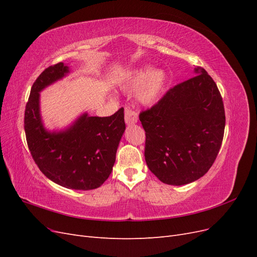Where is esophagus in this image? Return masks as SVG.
I'll list each match as a JSON object with an SVG mask.
<instances>
[{
    "instance_id": "34e87169",
    "label": "esophagus",
    "mask_w": 257,
    "mask_h": 257,
    "mask_svg": "<svg viewBox=\"0 0 257 257\" xmlns=\"http://www.w3.org/2000/svg\"><path fill=\"white\" fill-rule=\"evenodd\" d=\"M124 119H125L126 124H135L138 120V113L137 111L131 109V108H126L125 113H124Z\"/></svg>"
}]
</instances>
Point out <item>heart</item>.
Listing matches in <instances>:
<instances>
[{"label": "heart", "mask_w": 257, "mask_h": 257, "mask_svg": "<svg viewBox=\"0 0 257 257\" xmlns=\"http://www.w3.org/2000/svg\"><path fill=\"white\" fill-rule=\"evenodd\" d=\"M166 82V75L162 69L150 72L149 67L137 69L132 73L122 84V89L126 92H133L137 89V99L143 105H152L158 102Z\"/></svg>", "instance_id": "obj_1"}]
</instances>
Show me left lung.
Listing matches in <instances>:
<instances>
[{"label":"left lung","mask_w":257,"mask_h":257,"mask_svg":"<svg viewBox=\"0 0 257 257\" xmlns=\"http://www.w3.org/2000/svg\"><path fill=\"white\" fill-rule=\"evenodd\" d=\"M169 89L139 120L146 132L145 159L163 183L183 185L203 177L222 145L225 110L221 93L203 67Z\"/></svg>","instance_id":"left-lung-1"}]
</instances>
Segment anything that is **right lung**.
Masks as SVG:
<instances>
[{
	"mask_svg": "<svg viewBox=\"0 0 257 257\" xmlns=\"http://www.w3.org/2000/svg\"><path fill=\"white\" fill-rule=\"evenodd\" d=\"M67 73L68 66L60 62L37 77L26 106V137L35 164L46 177L66 189L88 191L102 185L111 174L125 130L124 109L103 118L83 113L64 131H46L40 113V92Z\"/></svg>",
	"mask_w": 257,
	"mask_h": 257,
	"instance_id": "add662e5",
	"label": "right lung"
}]
</instances>
